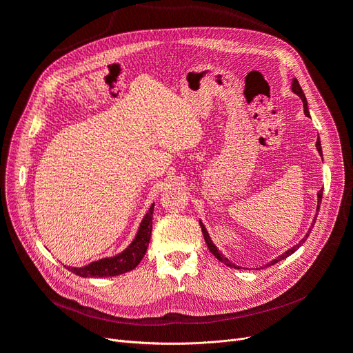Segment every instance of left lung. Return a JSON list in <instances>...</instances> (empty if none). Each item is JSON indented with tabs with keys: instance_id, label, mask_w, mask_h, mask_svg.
I'll use <instances>...</instances> for the list:
<instances>
[{
	"instance_id": "left-lung-1",
	"label": "left lung",
	"mask_w": 353,
	"mask_h": 353,
	"mask_svg": "<svg viewBox=\"0 0 353 353\" xmlns=\"http://www.w3.org/2000/svg\"><path fill=\"white\" fill-rule=\"evenodd\" d=\"M292 90H293V92L294 94H297L299 97L302 99V101H303V110H305V114L307 116V117H311L309 116V110H307V103H306V97H305V94H303V91H302V88H301V85H299V81L297 79H293V83H292ZM316 150H318V153L321 154V157H323V150H321V141H319V137H318V140H316ZM321 200H323V190H319V193H318V206H316V209H319V205H321ZM318 215V213H316ZM316 215H315V219H316ZM314 225H315V222H312V225H311V228H309V231L306 232V236L299 241L294 248H292V249H288L285 253H283L281 256H279V258L276 259H274V261H271L268 265L266 266H271V265H274V263H276V262H280V261H283V259H285L287 256H290L292 253H294L299 248H301V245L306 241V239L309 237V234H311V231H312V228H314ZM200 228H201V232H203V237H205V241H206V244H208V248H209V250H210V253L215 256V258L218 259V261H221L222 263H225L227 266H231V268H237V270H240L239 266H236L234 263H231L225 256H222V253L216 249V245L212 243V240H210V237H209V234H208V231H206V228H205V225H203V223L200 222Z\"/></svg>"
}]
</instances>
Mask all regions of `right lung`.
Returning a JSON list of instances; mask_svg holds the SVG:
<instances>
[{
	"label": "right lung",
	"mask_w": 353,
	"mask_h": 353,
	"mask_svg": "<svg viewBox=\"0 0 353 353\" xmlns=\"http://www.w3.org/2000/svg\"><path fill=\"white\" fill-rule=\"evenodd\" d=\"M153 209L154 205L148 209L147 215L144 216L140 230L137 232L135 240L130 244L125 252L114 256V258H104L97 262H91L83 268H68L73 274L79 276H114L125 272L132 271L135 266L141 262L147 252L148 243L152 237V227H153Z\"/></svg>",
	"instance_id": "obj_1"
}]
</instances>
